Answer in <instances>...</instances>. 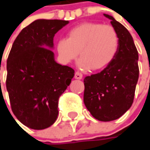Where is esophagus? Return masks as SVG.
<instances>
[{"label":"esophagus","mask_w":150,"mask_h":150,"mask_svg":"<svg viewBox=\"0 0 150 150\" xmlns=\"http://www.w3.org/2000/svg\"><path fill=\"white\" fill-rule=\"evenodd\" d=\"M75 79H82V73L79 72V71H76L75 74Z\"/></svg>","instance_id":"34e87169"}]
</instances>
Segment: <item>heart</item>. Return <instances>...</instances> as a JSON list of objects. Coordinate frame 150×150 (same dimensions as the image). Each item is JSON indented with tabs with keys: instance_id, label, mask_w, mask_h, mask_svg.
Masks as SVG:
<instances>
[{
	"instance_id": "1",
	"label": "heart",
	"mask_w": 150,
	"mask_h": 150,
	"mask_svg": "<svg viewBox=\"0 0 150 150\" xmlns=\"http://www.w3.org/2000/svg\"><path fill=\"white\" fill-rule=\"evenodd\" d=\"M119 48V37L110 25L84 22L68 31L67 38L60 39L57 50L60 58L70 63L79 53L82 68L98 71L111 63Z\"/></svg>"
}]
</instances>
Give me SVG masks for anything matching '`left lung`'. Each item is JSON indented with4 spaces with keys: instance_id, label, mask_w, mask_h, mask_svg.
<instances>
[{
    "instance_id": "obj_1",
    "label": "left lung",
    "mask_w": 150,
    "mask_h": 150,
    "mask_svg": "<svg viewBox=\"0 0 150 150\" xmlns=\"http://www.w3.org/2000/svg\"><path fill=\"white\" fill-rule=\"evenodd\" d=\"M103 15L117 33L119 48L107 68L84 79V103L93 117L110 121L122 116L132 105L139 73V54L128 29L111 15Z\"/></svg>"
}]
</instances>
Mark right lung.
Wrapping results in <instances>:
<instances>
[{
    "label": "right lung",
    "mask_w": 150,
    "mask_h": 150,
    "mask_svg": "<svg viewBox=\"0 0 150 150\" xmlns=\"http://www.w3.org/2000/svg\"><path fill=\"white\" fill-rule=\"evenodd\" d=\"M68 23L35 20L20 32L8 55L6 87L11 110L32 129H45L55 122L59 97L75 75L74 69L57 63L52 51L54 35Z\"/></svg>",
    "instance_id": "obj_1"
}]
</instances>
